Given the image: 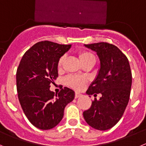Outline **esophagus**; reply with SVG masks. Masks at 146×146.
<instances>
[{
	"instance_id": "esophagus-1",
	"label": "esophagus",
	"mask_w": 146,
	"mask_h": 146,
	"mask_svg": "<svg viewBox=\"0 0 146 146\" xmlns=\"http://www.w3.org/2000/svg\"><path fill=\"white\" fill-rule=\"evenodd\" d=\"M81 95H82V94H81V93L76 92V94H75V98H80V97H81Z\"/></svg>"
}]
</instances>
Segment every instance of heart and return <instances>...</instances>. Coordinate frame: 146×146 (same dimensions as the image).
Returning <instances> with one entry per match:
<instances>
[{
  "label": "heart",
  "instance_id": "1",
  "mask_svg": "<svg viewBox=\"0 0 146 146\" xmlns=\"http://www.w3.org/2000/svg\"><path fill=\"white\" fill-rule=\"evenodd\" d=\"M78 59L81 61V63H84L86 62H89L90 60H95L94 57L92 53L86 51H82L78 53ZM63 57H61L60 60H59L58 62V68H60L63 63ZM65 83L66 84L68 85L70 87L73 89H76V90H80L82 89L84 85L86 84V78L80 77L77 76H70L65 79Z\"/></svg>",
  "mask_w": 146,
  "mask_h": 146
}]
</instances>
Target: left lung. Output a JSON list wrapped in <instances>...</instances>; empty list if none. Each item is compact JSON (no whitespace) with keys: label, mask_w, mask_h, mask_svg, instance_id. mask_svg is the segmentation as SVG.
<instances>
[{"label":"left lung","mask_w":146,"mask_h":146,"mask_svg":"<svg viewBox=\"0 0 146 146\" xmlns=\"http://www.w3.org/2000/svg\"><path fill=\"white\" fill-rule=\"evenodd\" d=\"M96 52L100 60L98 75L86 91L87 94H102L91 108L83 113L86 122L98 130H107L117 124L128 104L132 73L128 59L118 47L100 42L84 44Z\"/></svg>","instance_id":"obj_1"}]
</instances>
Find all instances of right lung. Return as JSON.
Returning <instances> with one entry per match:
<instances>
[{
	"label": "right lung",
	"mask_w": 146,
	"mask_h": 146,
	"mask_svg": "<svg viewBox=\"0 0 146 146\" xmlns=\"http://www.w3.org/2000/svg\"><path fill=\"white\" fill-rule=\"evenodd\" d=\"M71 47L48 40L33 46L23 55L17 70V89L21 107L31 124L47 130L61 121L65 108L75 98L73 90L58 94L49 89L58 76L60 58Z\"/></svg>",
	"instance_id": "obj_1"
}]
</instances>
